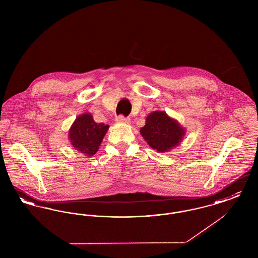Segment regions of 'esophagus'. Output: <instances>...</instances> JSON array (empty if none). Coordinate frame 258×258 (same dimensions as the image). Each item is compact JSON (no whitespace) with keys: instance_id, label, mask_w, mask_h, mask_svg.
<instances>
[{"instance_id":"esophagus-1","label":"esophagus","mask_w":258,"mask_h":258,"mask_svg":"<svg viewBox=\"0 0 258 258\" xmlns=\"http://www.w3.org/2000/svg\"><path fill=\"white\" fill-rule=\"evenodd\" d=\"M117 123H130L131 119L128 117H123V116H118L116 118Z\"/></svg>"}]
</instances>
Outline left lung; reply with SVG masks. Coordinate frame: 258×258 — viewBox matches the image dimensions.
<instances>
[{
  "mask_svg": "<svg viewBox=\"0 0 258 258\" xmlns=\"http://www.w3.org/2000/svg\"><path fill=\"white\" fill-rule=\"evenodd\" d=\"M140 134L149 146L159 153H165L177 147L183 141L185 130L179 122L164 111H154L146 118Z\"/></svg>",
  "mask_w": 258,
  "mask_h": 258,
  "instance_id": "left-lung-1",
  "label": "left lung"
}]
</instances>
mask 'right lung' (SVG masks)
<instances>
[{
  "label": "right lung",
  "instance_id": "obj_1",
  "mask_svg": "<svg viewBox=\"0 0 258 258\" xmlns=\"http://www.w3.org/2000/svg\"><path fill=\"white\" fill-rule=\"evenodd\" d=\"M108 128L107 124L96 123L91 113H83L72 124L69 139L76 151L91 157L98 152Z\"/></svg>",
  "mask_w": 258,
  "mask_h": 258
}]
</instances>
